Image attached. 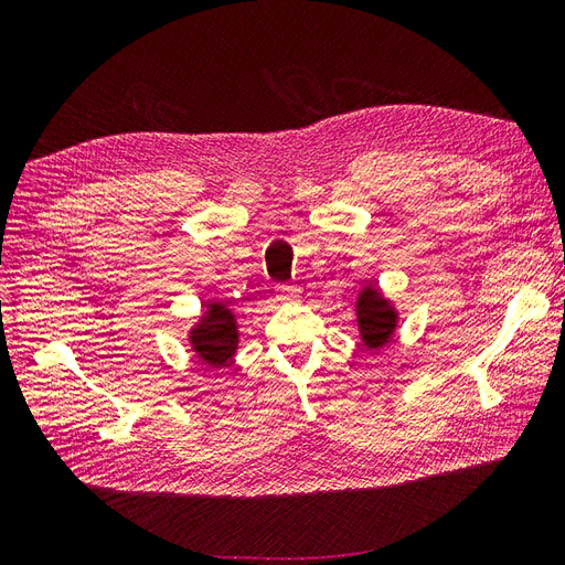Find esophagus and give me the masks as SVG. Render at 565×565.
Returning a JSON list of instances; mask_svg holds the SVG:
<instances>
[{
  "label": "esophagus",
  "mask_w": 565,
  "mask_h": 565,
  "mask_svg": "<svg viewBox=\"0 0 565 565\" xmlns=\"http://www.w3.org/2000/svg\"><path fill=\"white\" fill-rule=\"evenodd\" d=\"M276 297L282 303H292V301L299 299V287H295V285H278L276 287Z\"/></svg>",
  "instance_id": "1"
}]
</instances>
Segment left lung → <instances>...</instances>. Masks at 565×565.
Listing matches in <instances>:
<instances>
[{
	"instance_id": "left-lung-1",
	"label": "left lung",
	"mask_w": 565,
	"mask_h": 565,
	"mask_svg": "<svg viewBox=\"0 0 565 565\" xmlns=\"http://www.w3.org/2000/svg\"><path fill=\"white\" fill-rule=\"evenodd\" d=\"M358 313V328H361V337L365 347L380 349L391 339L393 330H396V311L391 309L388 301L382 297L377 287H365L358 295L355 303Z\"/></svg>"
}]
</instances>
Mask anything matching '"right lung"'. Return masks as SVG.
I'll return each instance as SVG.
<instances>
[{"label":"right lung","mask_w":565,"mask_h":565,"mask_svg":"<svg viewBox=\"0 0 565 565\" xmlns=\"http://www.w3.org/2000/svg\"><path fill=\"white\" fill-rule=\"evenodd\" d=\"M195 353L210 365H226L237 349L235 316L224 303H210L207 313L191 330Z\"/></svg>","instance_id":"add662e5"}]
</instances>
